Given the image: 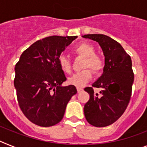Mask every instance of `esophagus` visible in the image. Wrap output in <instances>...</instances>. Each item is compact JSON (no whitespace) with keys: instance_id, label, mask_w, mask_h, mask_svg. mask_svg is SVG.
I'll return each instance as SVG.
<instances>
[{"instance_id":"34e87169","label":"esophagus","mask_w":147,"mask_h":147,"mask_svg":"<svg viewBox=\"0 0 147 147\" xmlns=\"http://www.w3.org/2000/svg\"><path fill=\"white\" fill-rule=\"evenodd\" d=\"M77 90H78V92H81L83 91V88L77 87Z\"/></svg>"}]
</instances>
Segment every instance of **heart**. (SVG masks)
<instances>
[{
    "instance_id": "heart-1",
    "label": "heart",
    "mask_w": 147,
    "mask_h": 147,
    "mask_svg": "<svg viewBox=\"0 0 147 147\" xmlns=\"http://www.w3.org/2000/svg\"><path fill=\"white\" fill-rule=\"evenodd\" d=\"M74 53L76 55L84 58L82 63V68L84 69L81 72L75 73L68 79V83L71 85L78 86H83L89 82L92 77V72L99 74L103 71L104 68V58L100 55L95 53V47L89 43H81L74 48ZM58 64L61 70L65 73H70L72 71L71 61L66 55H61L58 57ZM91 68L89 70L88 68Z\"/></svg>"
}]
</instances>
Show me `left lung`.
Here are the masks:
<instances>
[{
	"instance_id": "8db88e82",
	"label": "left lung",
	"mask_w": 147,
	"mask_h": 147,
	"mask_svg": "<svg viewBox=\"0 0 147 147\" xmlns=\"http://www.w3.org/2000/svg\"><path fill=\"white\" fill-rule=\"evenodd\" d=\"M99 43L105 56L104 73L84 90L89 100L84 105V115L88 123L96 127H104L115 122L123 115L132 95L134 73L132 60L118 42L102 34L84 35ZM93 88H100L98 93Z\"/></svg>"
}]
</instances>
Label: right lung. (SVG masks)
<instances>
[{
  "instance_id": "obj_1",
  "label": "right lung",
  "mask_w": 147,
  "mask_h": 147,
  "mask_svg": "<svg viewBox=\"0 0 147 147\" xmlns=\"http://www.w3.org/2000/svg\"><path fill=\"white\" fill-rule=\"evenodd\" d=\"M77 36L47 37L37 40L20 55L15 67L14 85L20 109L40 127L57 124L68 102L77 93L73 85L61 86L66 80L58 57Z\"/></svg>"
}]
</instances>
